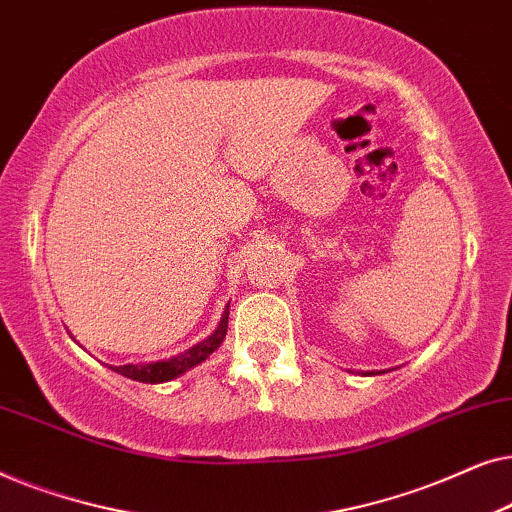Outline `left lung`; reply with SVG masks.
Here are the masks:
<instances>
[{
  "label": "left lung",
  "mask_w": 512,
  "mask_h": 512,
  "mask_svg": "<svg viewBox=\"0 0 512 512\" xmlns=\"http://www.w3.org/2000/svg\"><path fill=\"white\" fill-rule=\"evenodd\" d=\"M366 375H375V373H373V370H368V373H366Z\"/></svg>",
  "instance_id": "obj_1"
}]
</instances>
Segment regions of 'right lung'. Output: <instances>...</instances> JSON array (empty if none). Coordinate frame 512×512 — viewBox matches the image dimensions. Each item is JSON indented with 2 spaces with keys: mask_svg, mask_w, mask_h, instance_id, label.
I'll list each match as a JSON object with an SVG mask.
<instances>
[{
  "mask_svg": "<svg viewBox=\"0 0 512 512\" xmlns=\"http://www.w3.org/2000/svg\"><path fill=\"white\" fill-rule=\"evenodd\" d=\"M228 307L221 314L219 326L214 328V333H209L205 340H200L198 345L184 349V352L177 356H170V359L163 361H151V363H125V366H109L114 373L130 377L135 382H146V384H160V382H170L177 380L179 375H184L186 370H191L195 366H200L202 361H207L216 349L221 347L223 338L228 333Z\"/></svg>",
  "mask_w": 512,
  "mask_h": 512,
  "instance_id": "1",
  "label": "right lung"
}]
</instances>
